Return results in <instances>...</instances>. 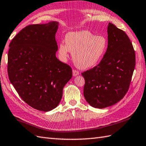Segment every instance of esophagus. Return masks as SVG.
Masks as SVG:
<instances>
[{
  "instance_id": "obj_1",
  "label": "esophagus",
  "mask_w": 146,
  "mask_h": 146,
  "mask_svg": "<svg viewBox=\"0 0 146 146\" xmlns=\"http://www.w3.org/2000/svg\"><path fill=\"white\" fill-rule=\"evenodd\" d=\"M79 74H80V73H79V72H78V71H77L76 70H73V76H76L79 75Z\"/></svg>"
}]
</instances>
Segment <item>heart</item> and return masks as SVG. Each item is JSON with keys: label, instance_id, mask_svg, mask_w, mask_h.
<instances>
[{"label": "heart", "instance_id": "heart-1", "mask_svg": "<svg viewBox=\"0 0 146 146\" xmlns=\"http://www.w3.org/2000/svg\"><path fill=\"white\" fill-rule=\"evenodd\" d=\"M65 43L58 44L59 57L63 62L73 52L74 64L80 69H89L95 66L101 60L105 54L107 42L101 36H95L88 31L70 32L65 37Z\"/></svg>", "mask_w": 146, "mask_h": 146}]
</instances>
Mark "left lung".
Wrapping results in <instances>:
<instances>
[{"label":"left lung","instance_id":"8db88e82","mask_svg":"<svg viewBox=\"0 0 146 146\" xmlns=\"http://www.w3.org/2000/svg\"><path fill=\"white\" fill-rule=\"evenodd\" d=\"M108 46L101 61L82 73L84 96L91 106L98 109L114 105L125 96L135 68V52L126 33L109 23Z\"/></svg>","mask_w":146,"mask_h":146}]
</instances>
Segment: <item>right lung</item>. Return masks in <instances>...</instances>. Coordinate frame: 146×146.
<instances>
[{
	"mask_svg": "<svg viewBox=\"0 0 146 146\" xmlns=\"http://www.w3.org/2000/svg\"><path fill=\"white\" fill-rule=\"evenodd\" d=\"M58 22L29 25L9 45L10 83L28 105L48 111L57 107L63 89L72 77L71 67L56 57Z\"/></svg>",
	"mask_w": 146,
	"mask_h": 146,
	"instance_id": "1",
	"label": "right lung"
}]
</instances>
